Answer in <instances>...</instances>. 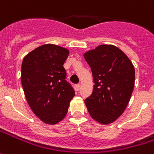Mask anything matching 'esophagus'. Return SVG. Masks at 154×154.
<instances>
[{
	"instance_id": "1",
	"label": "esophagus",
	"mask_w": 154,
	"mask_h": 154,
	"mask_svg": "<svg viewBox=\"0 0 154 154\" xmlns=\"http://www.w3.org/2000/svg\"><path fill=\"white\" fill-rule=\"evenodd\" d=\"M80 83H77V84H76V88H77V90H79L80 89Z\"/></svg>"
}]
</instances>
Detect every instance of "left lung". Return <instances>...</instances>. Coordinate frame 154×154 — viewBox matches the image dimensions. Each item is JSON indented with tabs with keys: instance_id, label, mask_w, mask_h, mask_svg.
<instances>
[{
	"instance_id": "obj_1",
	"label": "left lung",
	"mask_w": 154,
	"mask_h": 154,
	"mask_svg": "<svg viewBox=\"0 0 154 154\" xmlns=\"http://www.w3.org/2000/svg\"><path fill=\"white\" fill-rule=\"evenodd\" d=\"M91 68L93 92L85 100L90 116L100 124L114 122L124 112L135 84V68L130 59L113 45H100L84 54Z\"/></svg>"
}]
</instances>
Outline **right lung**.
<instances>
[{
    "instance_id": "add662e5",
    "label": "right lung",
    "mask_w": 154,
    "mask_h": 154,
    "mask_svg": "<svg viewBox=\"0 0 154 154\" xmlns=\"http://www.w3.org/2000/svg\"><path fill=\"white\" fill-rule=\"evenodd\" d=\"M66 48L45 44L25 56L21 67V82L31 110L42 121L55 125L67 113L75 90L66 81L63 65Z\"/></svg>"
}]
</instances>
